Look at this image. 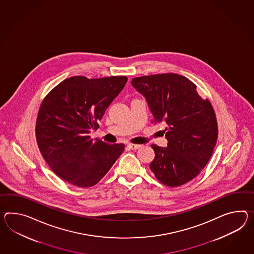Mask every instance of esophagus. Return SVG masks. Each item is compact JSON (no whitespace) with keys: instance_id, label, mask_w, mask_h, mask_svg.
Listing matches in <instances>:
<instances>
[{"instance_id":"obj_1","label":"esophagus","mask_w":254,"mask_h":254,"mask_svg":"<svg viewBox=\"0 0 254 254\" xmlns=\"http://www.w3.org/2000/svg\"><path fill=\"white\" fill-rule=\"evenodd\" d=\"M127 147H128L130 149H135V150H136V149L140 148V145H137V144H128Z\"/></svg>"}]
</instances>
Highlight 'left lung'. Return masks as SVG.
Masks as SVG:
<instances>
[{
    "label": "left lung",
    "mask_w": 254,
    "mask_h": 254,
    "mask_svg": "<svg viewBox=\"0 0 254 254\" xmlns=\"http://www.w3.org/2000/svg\"><path fill=\"white\" fill-rule=\"evenodd\" d=\"M131 84L146 98L153 122L166 126L167 148L151 145L155 158L149 168L164 186H183L207 164L217 143V118L196 85L175 73L133 78Z\"/></svg>",
    "instance_id": "left-lung-1"
}]
</instances>
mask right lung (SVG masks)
<instances>
[{
	"instance_id": "right-lung-1",
	"label": "right lung",
	"mask_w": 254,
	"mask_h": 254,
	"mask_svg": "<svg viewBox=\"0 0 254 254\" xmlns=\"http://www.w3.org/2000/svg\"><path fill=\"white\" fill-rule=\"evenodd\" d=\"M127 81L126 76H73L45 97L36 137L44 160L59 177L78 187L95 186L123 153V143L93 140L89 134L99 127L98 121Z\"/></svg>"
}]
</instances>
